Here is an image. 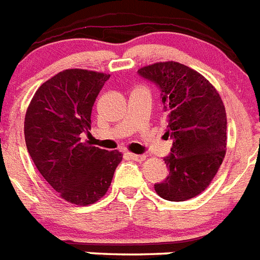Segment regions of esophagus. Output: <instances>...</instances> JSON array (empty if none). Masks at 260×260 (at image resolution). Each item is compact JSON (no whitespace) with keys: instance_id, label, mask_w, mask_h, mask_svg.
I'll return each instance as SVG.
<instances>
[{"instance_id":"esophagus-1","label":"esophagus","mask_w":260,"mask_h":260,"mask_svg":"<svg viewBox=\"0 0 260 260\" xmlns=\"http://www.w3.org/2000/svg\"><path fill=\"white\" fill-rule=\"evenodd\" d=\"M130 157L135 161H143L146 159V155H138V154H130Z\"/></svg>"}]
</instances>
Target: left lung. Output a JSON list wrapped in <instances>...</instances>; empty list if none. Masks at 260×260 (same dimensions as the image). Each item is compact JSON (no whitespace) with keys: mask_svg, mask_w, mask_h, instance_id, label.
<instances>
[{"mask_svg":"<svg viewBox=\"0 0 260 260\" xmlns=\"http://www.w3.org/2000/svg\"><path fill=\"white\" fill-rule=\"evenodd\" d=\"M159 86L167 112V134L174 139L167 179L155 184L168 201H185L209 187L226 154V112L217 89L197 71L177 61L138 70Z\"/></svg>","mask_w":260,"mask_h":260,"instance_id":"8db88e82","label":"left lung"}]
</instances>
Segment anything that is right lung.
I'll return each instance as SVG.
<instances>
[{
    "label": "right lung",
    "instance_id": "1",
    "mask_svg": "<svg viewBox=\"0 0 260 260\" xmlns=\"http://www.w3.org/2000/svg\"><path fill=\"white\" fill-rule=\"evenodd\" d=\"M109 77L79 68L61 71L38 88L24 117L26 147L38 171L61 199L79 206L105 196L122 160L117 150L81 141Z\"/></svg>",
    "mask_w": 260,
    "mask_h": 260
}]
</instances>
